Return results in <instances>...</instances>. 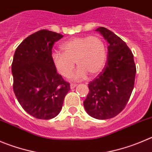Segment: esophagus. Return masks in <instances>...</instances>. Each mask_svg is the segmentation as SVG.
Listing matches in <instances>:
<instances>
[{
  "label": "esophagus",
  "mask_w": 152,
  "mask_h": 152,
  "mask_svg": "<svg viewBox=\"0 0 152 152\" xmlns=\"http://www.w3.org/2000/svg\"><path fill=\"white\" fill-rule=\"evenodd\" d=\"M69 87H70V89H73L76 87V84H70Z\"/></svg>",
  "instance_id": "34e87169"
}]
</instances>
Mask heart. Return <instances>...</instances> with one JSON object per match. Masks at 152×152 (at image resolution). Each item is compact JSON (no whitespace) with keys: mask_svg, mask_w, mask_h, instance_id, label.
I'll return each instance as SVG.
<instances>
[{"mask_svg":"<svg viewBox=\"0 0 152 152\" xmlns=\"http://www.w3.org/2000/svg\"><path fill=\"white\" fill-rule=\"evenodd\" d=\"M61 49L63 53L52 52L51 60L55 70L63 77L70 76L75 61L79 66L72 76L75 81L86 79L88 73L91 76L98 74L106 64V46L97 36L74 37L63 42Z\"/></svg>","mask_w":152,"mask_h":152,"instance_id":"b5f03b06","label":"heart"}]
</instances>
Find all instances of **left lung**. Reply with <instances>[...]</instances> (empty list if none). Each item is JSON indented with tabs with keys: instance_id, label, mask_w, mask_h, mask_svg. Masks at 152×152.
<instances>
[{
	"instance_id": "1",
	"label": "left lung",
	"mask_w": 152,
	"mask_h": 152,
	"mask_svg": "<svg viewBox=\"0 0 152 152\" xmlns=\"http://www.w3.org/2000/svg\"><path fill=\"white\" fill-rule=\"evenodd\" d=\"M96 31L108 42V55L103 71L88 84L83 102L86 113L94 118H112L121 113L130 99L137 73L134 55L127 44L110 30Z\"/></svg>"
}]
</instances>
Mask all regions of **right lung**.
Segmentation results:
<instances>
[{
	"label": "right lung",
	"instance_id": "right-lung-1",
	"mask_svg": "<svg viewBox=\"0 0 152 152\" xmlns=\"http://www.w3.org/2000/svg\"><path fill=\"white\" fill-rule=\"evenodd\" d=\"M63 35L40 30L17 47L12 64L13 91L25 112L39 119L60 113L70 88L55 70L51 54L53 44Z\"/></svg>",
	"mask_w": 152,
	"mask_h": 152
}]
</instances>
